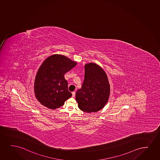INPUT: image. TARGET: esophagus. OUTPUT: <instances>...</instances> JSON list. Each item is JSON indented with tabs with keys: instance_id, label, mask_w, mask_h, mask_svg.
Wrapping results in <instances>:
<instances>
[{
	"instance_id": "esophagus-1",
	"label": "esophagus",
	"mask_w": 160,
	"mask_h": 160,
	"mask_svg": "<svg viewBox=\"0 0 160 160\" xmlns=\"http://www.w3.org/2000/svg\"><path fill=\"white\" fill-rule=\"evenodd\" d=\"M72 97H74L75 96V95H76V92H75V91H73L72 92Z\"/></svg>"
}]
</instances>
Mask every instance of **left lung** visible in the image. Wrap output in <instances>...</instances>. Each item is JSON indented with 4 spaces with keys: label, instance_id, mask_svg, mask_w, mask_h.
<instances>
[{
    "label": "left lung",
    "instance_id": "8db88e82",
    "mask_svg": "<svg viewBox=\"0 0 160 160\" xmlns=\"http://www.w3.org/2000/svg\"><path fill=\"white\" fill-rule=\"evenodd\" d=\"M107 75L95 63L85 65V75L82 88L76 93L78 108L87 113L95 112L107 104L110 95Z\"/></svg>",
    "mask_w": 160,
    "mask_h": 160
}]
</instances>
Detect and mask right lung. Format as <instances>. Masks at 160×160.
Wrapping results in <instances>:
<instances>
[{"instance_id": "add662e5", "label": "right lung", "mask_w": 160, "mask_h": 160, "mask_svg": "<svg viewBox=\"0 0 160 160\" xmlns=\"http://www.w3.org/2000/svg\"><path fill=\"white\" fill-rule=\"evenodd\" d=\"M76 64L69 58L58 54L48 57L42 62L34 83L35 96L42 105L56 109L72 96L64 75Z\"/></svg>"}]
</instances>
